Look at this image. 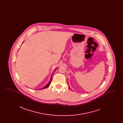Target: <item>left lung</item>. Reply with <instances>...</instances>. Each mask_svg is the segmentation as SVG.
<instances>
[{
  "instance_id": "8db88e82",
  "label": "left lung",
  "mask_w": 123,
  "mask_h": 123,
  "mask_svg": "<svg viewBox=\"0 0 123 123\" xmlns=\"http://www.w3.org/2000/svg\"><path fill=\"white\" fill-rule=\"evenodd\" d=\"M69 88H70V87H69Z\"/></svg>"
}]
</instances>
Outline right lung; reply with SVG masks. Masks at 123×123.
<instances>
[{"label":"right lung","instance_id":"obj_1","mask_svg":"<svg viewBox=\"0 0 123 123\" xmlns=\"http://www.w3.org/2000/svg\"><path fill=\"white\" fill-rule=\"evenodd\" d=\"M56 70V69H55L54 70ZM53 71V72H54ZM53 74L52 75V76H51V79H50V81L47 84V85L45 86H44V87H43V88H40V89H45V88H47V87H48V86L50 85V83H51V80H52V75H53Z\"/></svg>","mask_w":123,"mask_h":123}]
</instances>
